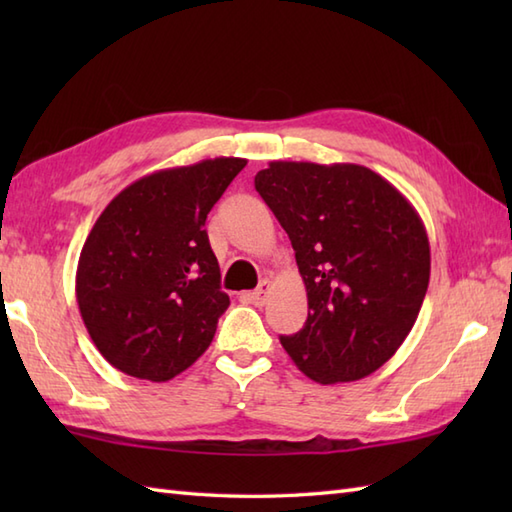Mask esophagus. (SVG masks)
<instances>
[{
	"label": "esophagus",
	"mask_w": 512,
	"mask_h": 512,
	"mask_svg": "<svg viewBox=\"0 0 512 512\" xmlns=\"http://www.w3.org/2000/svg\"><path fill=\"white\" fill-rule=\"evenodd\" d=\"M268 288H270L268 281H262V284H259V288H255L253 292H248V295H246V297H248V301H250V303H255V306H264Z\"/></svg>",
	"instance_id": "1"
}]
</instances>
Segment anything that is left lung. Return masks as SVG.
<instances>
[{"instance_id": "1", "label": "left lung", "mask_w": 512, "mask_h": 512, "mask_svg": "<svg viewBox=\"0 0 512 512\" xmlns=\"http://www.w3.org/2000/svg\"><path fill=\"white\" fill-rule=\"evenodd\" d=\"M255 189L288 233L308 321L281 345L321 385L374 374L396 354L427 295L431 253L418 211L352 162L275 160Z\"/></svg>"}]
</instances>
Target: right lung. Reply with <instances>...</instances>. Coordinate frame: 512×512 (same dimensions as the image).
Wrapping results in <instances>:
<instances>
[{"mask_svg":"<svg viewBox=\"0 0 512 512\" xmlns=\"http://www.w3.org/2000/svg\"><path fill=\"white\" fill-rule=\"evenodd\" d=\"M244 167V158H213L154 171L92 226L76 301L96 350L123 374L165 383L211 345L231 301L204 222Z\"/></svg>","mask_w":512,"mask_h":512,"instance_id":"right-lung-1","label":"right lung"}]
</instances>
